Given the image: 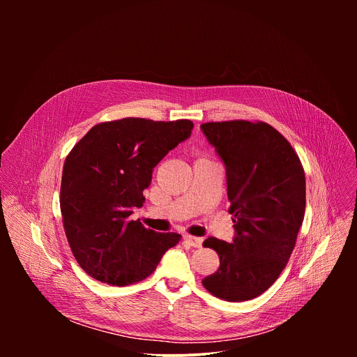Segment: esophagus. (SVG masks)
I'll return each instance as SVG.
<instances>
[{"instance_id": "esophagus-1", "label": "esophagus", "mask_w": 357, "mask_h": 357, "mask_svg": "<svg viewBox=\"0 0 357 357\" xmlns=\"http://www.w3.org/2000/svg\"><path fill=\"white\" fill-rule=\"evenodd\" d=\"M185 241L192 247H202L203 238L202 237H193V236H185Z\"/></svg>"}]
</instances>
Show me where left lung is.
<instances>
[{
  "mask_svg": "<svg viewBox=\"0 0 357 357\" xmlns=\"http://www.w3.org/2000/svg\"><path fill=\"white\" fill-rule=\"evenodd\" d=\"M226 169L231 243L209 237L219 270L202 281L215 296L240 302L267 291L285 268L305 213V174L291 144L271 126H200Z\"/></svg>",
  "mask_w": 357,
  "mask_h": 357,
  "instance_id": "8db88e82",
  "label": "left lung"
}]
</instances>
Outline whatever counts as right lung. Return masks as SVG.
I'll use <instances>...</instances> for the list:
<instances>
[{
    "mask_svg": "<svg viewBox=\"0 0 357 357\" xmlns=\"http://www.w3.org/2000/svg\"><path fill=\"white\" fill-rule=\"evenodd\" d=\"M190 120L123 119L94 126L68 155L61 212L72 252L94 280L124 287L154 273L176 233L145 229L130 216L145 200L152 171L192 134Z\"/></svg>",
    "mask_w": 357,
    "mask_h": 357,
    "instance_id": "add662e5",
    "label": "right lung"
}]
</instances>
